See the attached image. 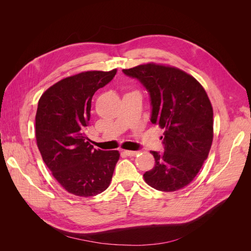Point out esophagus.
Segmentation results:
<instances>
[{"instance_id":"obj_1","label":"esophagus","mask_w":251,"mask_h":251,"mask_svg":"<svg viewBox=\"0 0 251 251\" xmlns=\"http://www.w3.org/2000/svg\"><path fill=\"white\" fill-rule=\"evenodd\" d=\"M128 156H134V155H136L137 153H138V151H124Z\"/></svg>"}]
</instances>
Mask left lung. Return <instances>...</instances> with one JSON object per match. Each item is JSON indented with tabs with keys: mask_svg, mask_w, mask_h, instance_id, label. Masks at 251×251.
Masks as SVG:
<instances>
[{
	"mask_svg": "<svg viewBox=\"0 0 251 251\" xmlns=\"http://www.w3.org/2000/svg\"><path fill=\"white\" fill-rule=\"evenodd\" d=\"M122 71L148 90L151 122L165 130V151H151L155 163L144 180L160 191L182 189L200 172L212 147L214 113L204 88L191 75L169 66L150 63Z\"/></svg>",
	"mask_w": 251,
	"mask_h": 251,
	"instance_id": "obj_1",
	"label": "left lung"
}]
</instances>
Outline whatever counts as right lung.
<instances>
[{
    "instance_id": "1",
    "label": "right lung",
    "mask_w": 251,
    "mask_h": 251,
    "mask_svg": "<svg viewBox=\"0 0 251 251\" xmlns=\"http://www.w3.org/2000/svg\"><path fill=\"white\" fill-rule=\"evenodd\" d=\"M116 73L117 69L87 71L64 78L38 100L37 148L52 176L71 194L95 196L110 185L120 153L94 149L84 130L90 120L92 97Z\"/></svg>"
}]
</instances>
